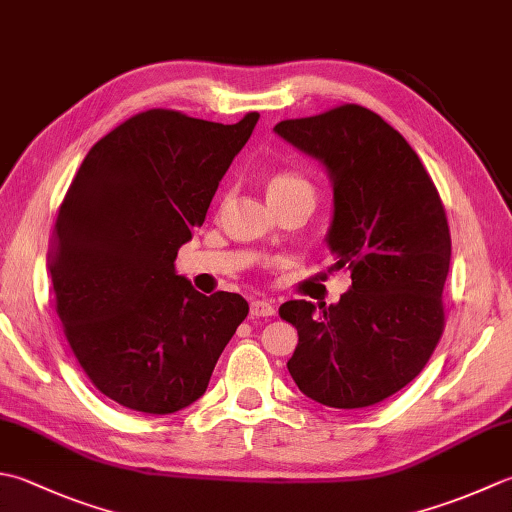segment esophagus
Wrapping results in <instances>:
<instances>
[{
  "label": "esophagus",
  "instance_id": "34e87169",
  "mask_svg": "<svg viewBox=\"0 0 512 512\" xmlns=\"http://www.w3.org/2000/svg\"><path fill=\"white\" fill-rule=\"evenodd\" d=\"M275 315V304L266 302V299H255L250 302V317H273Z\"/></svg>",
  "mask_w": 512,
  "mask_h": 512
}]
</instances>
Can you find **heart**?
<instances>
[{"instance_id":"1","label":"heart","mask_w":512,"mask_h":512,"mask_svg":"<svg viewBox=\"0 0 512 512\" xmlns=\"http://www.w3.org/2000/svg\"><path fill=\"white\" fill-rule=\"evenodd\" d=\"M266 193L270 202H277V199L299 193L313 195V184L302 173H297V170H275L266 179Z\"/></svg>"}]
</instances>
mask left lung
<instances>
[{
	"label": "left lung",
	"instance_id": "left-lung-1",
	"mask_svg": "<svg viewBox=\"0 0 512 512\" xmlns=\"http://www.w3.org/2000/svg\"><path fill=\"white\" fill-rule=\"evenodd\" d=\"M275 133L322 162L333 182L328 248L353 286L337 304L290 299L279 315L299 344L288 373L330 408L384 402L422 373L444 333L446 210L422 159L373 110L342 104Z\"/></svg>",
	"mask_w": 512,
	"mask_h": 512
}]
</instances>
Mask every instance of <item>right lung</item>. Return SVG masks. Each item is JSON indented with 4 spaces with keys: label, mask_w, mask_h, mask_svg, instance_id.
<instances>
[{
    "label": "right lung",
    "mask_w": 512,
    "mask_h": 512,
    "mask_svg": "<svg viewBox=\"0 0 512 512\" xmlns=\"http://www.w3.org/2000/svg\"><path fill=\"white\" fill-rule=\"evenodd\" d=\"M257 119L144 110L99 139L70 182L48 262L55 308L79 366L119 406L170 415L197 402L248 315L242 295L197 293L175 257Z\"/></svg>",
    "instance_id": "add662e5"
}]
</instances>
